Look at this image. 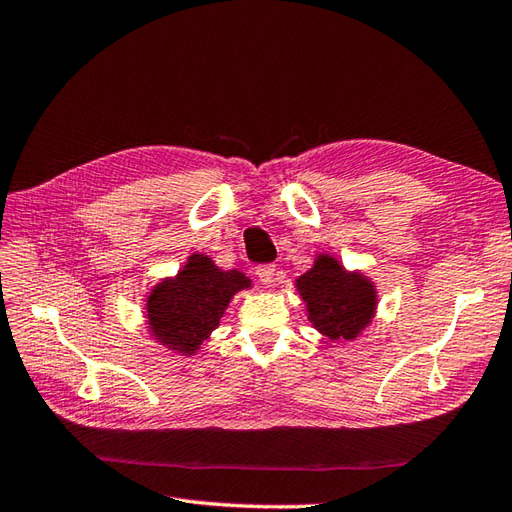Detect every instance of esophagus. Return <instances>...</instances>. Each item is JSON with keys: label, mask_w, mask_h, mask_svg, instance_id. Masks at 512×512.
I'll use <instances>...</instances> for the list:
<instances>
[{"label": "esophagus", "mask_w": 512, "mask_h": 512, "mask_svg": "<svg viewBox=\"0 0 512 512\" xmlns=\"http://www.w3.org/2000/svg\"><path fill=\"white\" fill-rule=\"evenodd\" d=\"M255 272H257L259 281L264 285H270L272 281H275V266H272V264H261V266H257Z\"/></svg>", "instance_id": "esophagus-1"}]
</instances>
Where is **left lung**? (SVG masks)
<instances>
[{
    "instance_id": "obj_1",
    "label": "left lung",
    "mask_w": 512,
    "mask_h": 512,
    "mask_svg": "<svg viewBox=\"0 0 512 512\" xmlns=\"http://www.w3.org/2000/svg\"><path fill=\"white\" fill-rule=\"evenodd\" d=\"M294 285L310 323L329 340H355L373 323L375 283L360 270L344 268L334 255L320 253Z\"/></svg>"
}]
</instances>
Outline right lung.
<instances>
[{
	"mask_svg": "<svg viewBox=\"0 0 512 512\" xmlns=\"http://www.w3.org/2000/svg\"><path fill=\"white\" fill-rule=\"evenodd\" d=\"M253 281L240 270H222L209 255L192 253L174 277L161 279L146 296L150 336L165 349L194 355L220 325L233 296Z\"/></svg>",
	"mask_w": 512,
	"mask_h": 512,
	"instance_id": "add662e5",
	"label": "right lung"
}]
</instances>
